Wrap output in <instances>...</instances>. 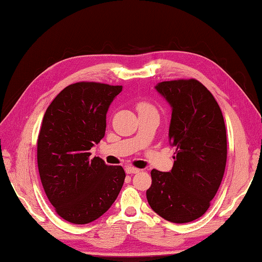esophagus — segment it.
I'll return each mask as SVG.
<instances>
[{"label":"esophagus","instance_id":"esophagus-1","mask_svg":"<svg viewBox=\"0 0 262 262\" xmlns=\"http://www.w3.org/2000/svg\"><path fill=\"white\" fill-rule=\"evenodd\" d=\"M126 173L127 174H134V173H138L140 172V170L134 168V166H126Z\"/></svg>","mask_w":262,"mask_h":262}]
</instances>
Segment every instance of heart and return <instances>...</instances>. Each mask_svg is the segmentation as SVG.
<instances>
[{"label": "heart", "mask_w": 262, "mask_h": 262, "mask_svg": "<svg viewBox=\"0 0 262 262\" xmlns=\"http://www.w3.org/2000/svg\"><path fill=\"white\" fill-rule=\"evenodd\" d=\"M137 110H138V114H143V113H149V111H155V108L149 102L141 101L137 103Z\"/></svg>", "instance_id": "obj_1"}]
</instances>
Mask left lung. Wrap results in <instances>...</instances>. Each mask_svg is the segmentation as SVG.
Masks as SVG:
<instances>
[{
	"label": "left lung",
	"mask_w": 262,
	"mask_h": 262,
	"mask_svg": "<svg viewBox=\"0 0 262 262\" xmlns=\"http://www.w3.org/2000/svg\"><path fill=\"white\" fill-rule=\"evenodd\" d=\"M155 90L171 105L169 141L176 157L171 171H151L147 202L164 220L189 223L206 213L223 179L224 118L213 94L197 80L160 82Z\"/></svg>",
	"instance_id": "8db88e82"
}]
</instances>
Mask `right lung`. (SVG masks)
I'll return each mask as SVG.
<instances>
[{"instance_id": "obj_1", "label": "right lung", "mask_w": 262, "mask_h": 262, "mask_svg": "<svg viewBox=\"0 0 262 262\" xmlns=\"http://www.w3.org/2000/svg\"><path fill=\"white\" fill-rule=\"evenodd\" d=\"M121 85L79 82L60 91L43 115L37 142L43 190L57 214L88 224L107 211L125 181L120 165L90 158L104 137L105 117Z\"/></svg>"}]
</instances>
